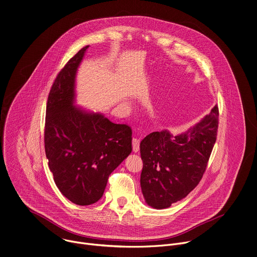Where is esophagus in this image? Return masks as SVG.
I'll return each instance as SVG.
<instances>
[{
	"instance_id": "34e87169",
	"label": "esophagus",
	"mask_w": 257,
	"mask_h": 257,
	"mask_svg": "<svg viewBox=\"0 0 257 257\" xmlns=\"http://www.w3.org/2000/svg\"><path fill=\"white\" fill-rule=\"evenodd\" d=\"M139 145H140V140L137 138H133L132 139V149L134 153H138L139 152Z\"/></svg>"
}]
</instances>
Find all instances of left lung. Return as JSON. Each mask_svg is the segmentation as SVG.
Returning a JSON list of instances; mask_svg holds the SVG:
<instances>
[{
	"instance_id": "8db88e82",
	"label": "left lung",
	"mask_w": 257,
	"mask_h": 257,
	"mask_svg": "<svg viewBox=\"0 0 257 257\" xmlns=\"http://www.w3.org/2000/svg\"><path fill=\"white\" fill-rule=\"evenodd\" d=\"M218 107L185 133L153 132L140 143V185L150 206L163 209L186 197L200 182L216 140Z\"/></svg>"
}]
</instances>
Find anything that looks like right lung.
<instances>
[{"mask_svg": "<svg viewBox=\"0 0 257 257\" xmlns=\"http://www.w3.org/2000/svg\"><path fill=\"white\" fill-rule=\"evenodd\" d=\"M89 46L71 58L49 93L45 149L49 168L61 193L77 205L98 201L108 176L131 154L132 130L75 102L77 69Z\"/></svg>", "mask_w": 257, "mask_h": 257, "instance_id": "obj_1", "label": "right lung"}]
</instances>
